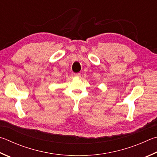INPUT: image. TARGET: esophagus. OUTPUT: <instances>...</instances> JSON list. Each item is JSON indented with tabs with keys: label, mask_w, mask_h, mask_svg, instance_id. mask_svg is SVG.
I'll use <instances>...</instances> for the list:
<instances>
[{
	"label": "esophagus",
	"mask_w": 157,
	"mask_h": 157,
	"mask_svg": "<svg viewBox=\"0 0 157 157\" xmlns=\"http://www.w3.org/2000/svg\"><path fill=\"white\" fill-rule=\"evenodd\" d=\"M74 76L77 77V78H80L81 77V74L79 73H74Z\"/></svg>",
	"instance_id": "1"
}]
</instances>
